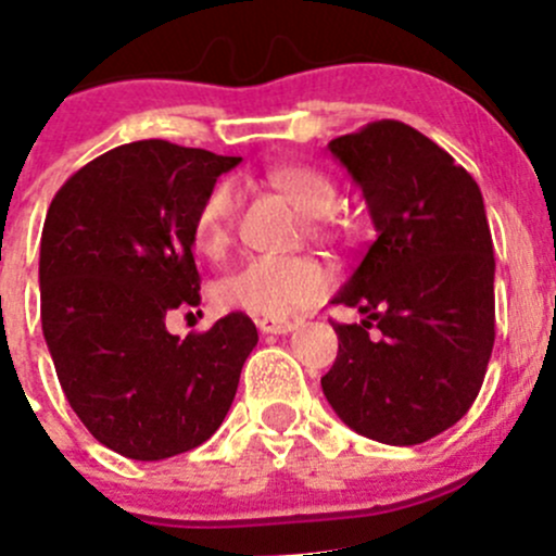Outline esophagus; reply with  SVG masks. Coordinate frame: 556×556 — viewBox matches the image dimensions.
Returning <instances> with one entry per match:
<instances>
[{"label":"esophagus","instance_id":"1","mask_svg":"<svg viewBox=\"0 0 556 556\" xmlns=\"http://www.w3.org/2000/svg\"><path fill=\"white\" fill-rule=\"evenodd\" d=\"M257 328H261L263 333H290L295 328V323H290V320H271V317H261V320H257Z\"/></svg>","mask_w":556,"mask_h":556}]
</instances>
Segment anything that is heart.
<instances>
[{
  "label": "heart",
  "mask_w": 556,
  "mask_h": 556,
  "mask_svg": "<svg viewBox=\"0 0 556 556\" xmlns=\"http://www.w3.org/2000/svg\"><path fill=\"white\" fill-rule=\"evenodd\" d=\"M266 181L306 217L312 236H337L342 230L339 219L331 217L339 203V187L326 170L309 163H285L274 165ZM236 206L239 201L230 181H217L201 198L192 217V239L203 255L217 257L230 244ZM326 290L328 274L312 257H255L214 285V301L225 312L285 320L317 304Z\"/></svg>",
  "instance_id": "1"
}]
</instances>
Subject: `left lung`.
<instances>
[{
	"instance_id": "8db88e82",
	"label": "left lung",
	"mask_w": 556,
	"mask_h": 556,
	"mask_svg": "<svg viewBox=\"0 0 556 556\" xmlns=\"http://www.w3.org/2000/svg\"><path fill=\"white\" fill-rule=\"evenodd\" d=\"M328 149L364 190L377 239L333 295L364 320L333 323L339 353L323 393L364 438L427 443L472 407L494 348L483 195L445 149L404 122H371Z\"/></svg>"
}]
</instances>
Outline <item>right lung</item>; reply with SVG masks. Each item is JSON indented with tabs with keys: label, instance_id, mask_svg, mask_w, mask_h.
Wrapping results in <instances>:
<instances>
[{
	"label": "right lung",
	"instance_id": "1",
	"mask_svg": "<svg viewBox=\"0 0 556 556\" xmlns=\"http://www.w3.org/2000/svg\"><path fill=\"white\" fill-rule=\"evenodd\" d=\"M241 157L135 141L75 170L48 206L40 317L56 377L91 438L138 462L206 443L257 344L244 312L174 337L165 317L201 304L192 217Z\"/></svg>",
	"mask_w": 556,
	"mask_h": 556
}]
</instances>
